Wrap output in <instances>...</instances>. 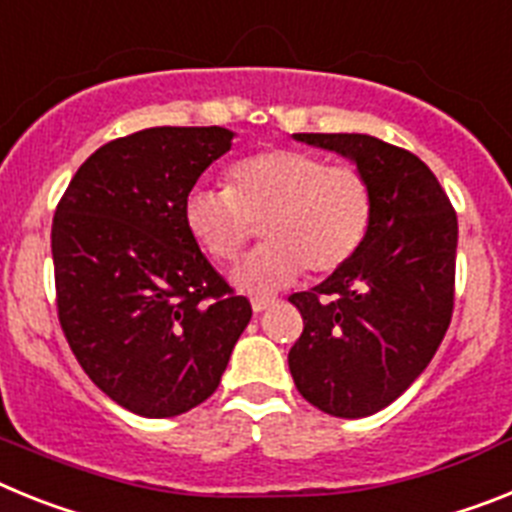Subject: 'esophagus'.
<instances>
[{"mask_svg": "<svg viewBox=\"0 0 512 512\" xmlns=\"http://www.w3.org/2000/svg\"><path fill=\"white\" fill-rule=\"evenodd\" d=\"M273 304L275 301L268 299V296H255V299H252V309L255 311H265V309H270Z\"/></svg>", "mask_w": 512, "mask_h": 512, "instance_id": "1", "label": "esophagus"}]
</instances>
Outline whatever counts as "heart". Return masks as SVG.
Masks as SVG:
<instances>
[{
	"mask_svg": "<svg viewBox=\"0 0 512 512\" xmlns=\"http://www.w3.org/2000/svg\"><path fill=\"white\" fill-rule=\"evenodd\" d=\"M373 213L366 172L309 149L257 151L231 164L226 188H195L182 203L190 239L219 265L237 260L262 224L268 242L234 270V283L250 293L291 286L306 268L342 270L366 244Z\"/></svg>",
	"mask_w": 512,
	"mask_h": 512,
	"instance_id": "1",
	"label": "heart"
}]
</instances>
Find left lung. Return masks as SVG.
<instances>
[{"label": "left lung", "mask_w": 512, "mask_h": 512, "mask_svg": "<svg viewBox=\"0 0 512 512\" xmlns=\"http://www.w3.org/2000/svg\"><path fill=\"white\" fill-rule=\"evenodd\" d=\"M350 157L376 195L361 252L311 291L291 293L304 332L288 353L301 397L335 417H368L425 371L453 314L459 224L430 167L366 133H296Z\"/></svg>", "instance_id": "8db88e82"}]
</instances>
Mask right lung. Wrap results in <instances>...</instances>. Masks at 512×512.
I'll list each match as a JSON object with an SVG mask.
<instances>
[{"label":"right lung","instance_id":"add662e5","mask_svg":"<svg viewBox=\"0 0 512 512\" xmlns=\"http://www.w3.org/2000/svg\"><path fill=\"white\" fill-rule=\"evenodd\" d=\"M219 126L144 128L100 146L51 226L56 309L92 384L141 417L211 397L252 306L213 270L182 203L231 149Z\"/></svg>","mask_w":512,"mask_h":512}]
</instances>
